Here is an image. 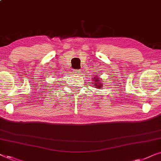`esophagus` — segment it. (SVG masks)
Listing matches in <instances>:
<instances>
[{"label": "esophagus", "mask_w": 161, "mask_h": 161, "mask_svg": "<svg viewBox=\"0 0 161 161\" xmlns=\"http://www.w3.org/2000/svg\"><path fill=\"white\" fill-rule=\"evenodd\" d=\"M73 73L75 75H78L80 74V69H74L73 70Z\"/></svg>", "instance_id": "esophagus-1"}]
</instances>
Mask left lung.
Here are the masks:
<instances>
[{"instance_id": "obj_1", "label": "left lung", "mask_w": 161, "mask_h": 161, "mask_svg": "<svg viewBox=\"0 0 161 161\" xmlns=\"http://www.w3.org/2000/svg\"><path fill=\"white\" fill-rule=\"evenodd\" d=\"M93 82L94 83V87L96 88H101V86H102L103 84L101 83V80H100L97 77H94L93 78Z\"/></svg>"}]
</instances>
